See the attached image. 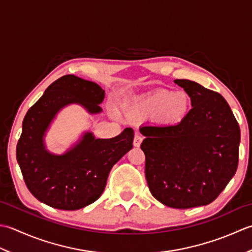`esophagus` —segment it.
<instances>
[{
    "label": "esophagus",
    "instance_id": "obj_1",
    "mask_svg": "<svg viewBox=\"0 0 252 252\" xmlns=\"http://www.w3.org/2000/svg\"><path fill=\"white\" fill-rule=\"evenodd\" d=\"M141 142H142V136L140 135V133L136 132L135 138H133V146L139 148L140 145H141Z\"/></svg>",
    "mask_w": 252,
    "mask_h": 252
}]
</instances>
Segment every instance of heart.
Returning <instances> with one entry per match:
<instances>
[{
    "label": "heart",
    "mask_w": 252,
    "mask_h": 252,
    "mask_svg": "<svg viewBox=\"0 0 252 252\" xmlns=\"http://www.w3.org/2000/svg\"><path fill=\"white\" fill-rule=\"evenodd\" d=\"M192 99L185 90L157 89L127 107L126 114L135 120L157 119L165 125L181 124L190 114Z\"/></svg>",
    "instance_id": "b5f03b06"
}]
</instances>
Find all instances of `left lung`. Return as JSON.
Masks as SVG:
<instances>
[{
    "mask_svg": "<svg viewBox=\"0 0 252 252\" xmlns=\"http://www.w3.org/2000/svg\"><path fill=\"white\" fill-rule=\"evenodd\" d=\"M192 99L181 124L142 125L146 178L164 205L189 209L211 203L238 166L240 129L226 100L196 81L176 79Z\"/></svg>",
    "mask_w": 252,
    "mask_h": 252,
    "instance_id": "left-lung-1",
    "label": "left lung"
}]
</instances>
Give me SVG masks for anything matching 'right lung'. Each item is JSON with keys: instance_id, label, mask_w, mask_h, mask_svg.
<instances>
[{"instance_id": "1", "label": "right lung", "mask_w": 252, "mask_h": 252, "mask_svg": "<svg viewBox=\"0 0 252 252\" xmlns=\"http://www.w3.org/2000/svg\"><path fill=\"white\" fill-rule=\"evenodd\" d=\"M104 96L97 84L66 75L51 84L27 112L16 158L29 191L39 201L67 211L91 204L104 191L113 165L132 149V128L110 139L85 131L62 155L47 149L45 135L61 110L78 104L89 114H100Z\"/></svg>"}]
</instances>
